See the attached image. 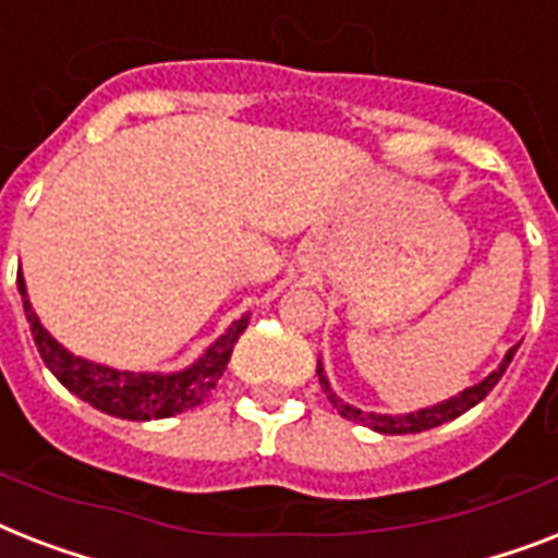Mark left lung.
Instances as JSON below:
<instances>
[{
  "instance_id": "1",
  "label": "left lung",
  "mask_w": 558,
  "mask_h": 558,
  "mask_svg": "<svg viewBox=\"0 0 558 558\" xmlns=\"http://www.w3.org/2000/svg\"><path fill=\"white\" fill-rule=\"evenodd\" d=\"M515 350H519V343L507 350V355L501 357L499 369H493V373L487 375L484 381L475 384V387H468L464 392L447 398V401H441V404L424 407V410H418V412H404V415H381V412H364V410H357V407H352V404H343L341 398L332 392L329 381H326L324 364H320V361H318V381H320V387H324L326 398H329V404L341 412L347 421L364 424V427L375 429V433H384V436H404V433H424V429L441 427V424H447V421L464 415V412H468L470 407L478 404V401H484V398L490 396V389L499 384V378L505 375L507 366H510Z\"/></svg>"
}]
</instances>
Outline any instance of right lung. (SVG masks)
Returning a JSON list of instances; mask_svg holds the SVG:
<instances>
[{"instance_id": "right-lung-1", "label": "right lung", "mask_w": 558, "mask_h": 558, "mask_svg": "<svg viewBox=\"0 0 558 558\" xmlns=\"http://www.w3.org/2000/svg\"><path fill=\"white\" fill-rule=\"evenodd\" d=\"M16 287H20L22 306H25V318L31 324L36 350L43 355L45 366L57 375V381L68 392H74L76 398L97 407L99 412L129 421L171 418L177 412H185L201 404L203 398L215 389V384L220 381V375L226 373L234 343L248 326V315L234 320L192 366H185L180 373H122L114 366L94 364V361H85V357L68 352L36 318L22 271L16 275Z\"/></svg>"}]
</instances>
